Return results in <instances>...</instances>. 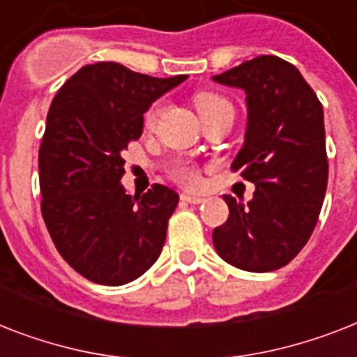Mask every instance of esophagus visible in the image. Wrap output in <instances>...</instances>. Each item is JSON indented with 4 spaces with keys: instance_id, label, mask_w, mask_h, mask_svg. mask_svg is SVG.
<instances>
[{
    "instance_id": "34e87169",
    "label": "esophagus",
    "mask_w": 357,
    "mask_h": 357,
    "mask_svg": "<svg viewBox=\"0 0 357 357\" xmlns=\"http://www.w3.org/2000/svg\"><path fill=\"white\" fill-rule=\"evenodd\" d=\"M181 200L187 202V204H204L206 198H204V196H195V195H181Z\"/></svg>"
}]
</instances>
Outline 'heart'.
Segmentation results:
<instances>
[{
    "label": "heart",
    "mask_w": 357,
    "mask_h": 357,
    "mask_svg": "<svg viewBox=\"0 0 357 357\" xmlns=\"http://www.w3.org/2000/svg\"><path fill=\"white\" fill-rule=\"evenodd\" d=\"M222 103H228L224 100L222 96H218V94H211V92H204V94H198L195 100V105H196V111L198 114L200 113H206L209 109L213 107H218V105H222ZM157 119V105L148 111L146 114V126H151V123L155 122ZM172 178L176 181H179L181 185L185 187H198L200 185V174L196 170L192 165H187V162H179L176 167L172 168Z\"/></svg>",
    "instance_id": "1"
}]
</instances>
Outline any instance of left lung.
<instances>
[{
  "label": "left lung",
  "mask_w": 357,
  "mask_h": 357,
  "mask_svg": "<svg viewBox=\"0 0 357 357\" xmlns=\"http://www.w3.org/2000/svg\"><path fill=\"white\" fill-rule=\"evenodd\" d=\"M211 79L246 94L244 142L231 168L255 185L248 204L224 195L229 217L215 228L213 244L241 271H278L310 241L324 202V111L298 70L274 55Z\"/></svg>",
  "instance_id": "obj_1"
}]
</instances>
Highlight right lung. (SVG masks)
Instances as JSON below:
<instances>
[{
  "label": "right lung",
  "instance_id": "obj_1",
  "mask_svg": "<svg viewBox=\"0 0 357 357\" xmlns=\"http://www.w3.org/2000/svg\"><path fill=\"white\" fill-rule=\"evenodd\" d=\"M185 79L94 63L53 98L38 151L42 217L63 259L91 282H133L161 254L179 196L157 183L129 195L122 151L142 135L151 103Z\"/></svg>",
  "mask_w": 357,
  "mask_h": 357
}]
</instances>
